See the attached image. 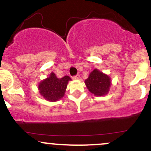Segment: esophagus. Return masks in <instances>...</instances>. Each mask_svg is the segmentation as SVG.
I'll list each match as a JSON object with an SVG mask.
<instances>
[{"mask_svg":"<svg viewBox=\"0 0 151 151\" xmlns=\"http://www.w3.org/2000/svg\"><path fill=\"white\" fill-rule=\"evenodd\" d=\"M72 79H73V80H79V79H80V75H78V74H77V75L74 76V77H72Z\"/></svg>","mask_w":151,"mask_h":151,"instance_id":"1","label":"esophagus"}]
</instances>
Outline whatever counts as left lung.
<instances>
[{"label": "left lung", "instance_id": "8db88e82", "mask_svg": "<svg viewBox=\"0 0 151 151\" xmlns=\"http://www.w3.org/2000/svg\"><path fill=\"white\" fill-rule=\"evenodd\" d=\"M88 91L96 96H103L109 93L112 83L111 78L107 74L95 68L90 73L85 81Z\"/></svg>", "mask_w": 151, "mask_h": 151}]
</instances>
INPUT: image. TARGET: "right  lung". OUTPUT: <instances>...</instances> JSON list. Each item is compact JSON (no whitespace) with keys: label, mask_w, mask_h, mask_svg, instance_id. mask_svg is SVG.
<instances>
[{"label":"right lung","mask_w":151,"mask_h":151,"mask_svg":"<svg viewBox=\"0 0 151 151\" xmlns=\"http://www.w3.org/2000/svg\"><path fill=\"white\" fill-rule=\"evenodd\" d=\"M71 80L68 76L58 78L55 74L50 73V76L39 83L38 89L40 95L48 101H57L65 95L68 81Z\"/></svg>","instance_id":"obj_1"}]
</instances>
